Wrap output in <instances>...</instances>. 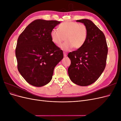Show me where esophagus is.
Here are the masks:
<instances>
[{
	"label": "esophagus",
	"instance_id": "esophagus-1",
	"mask_svg": "<svg viewBox=\"0 0 121 121\" xmlns=\"http://www.w3.org/2000/svg\"><path fill=\"white\" fill-rule=\"evenodd\" d=\"M64 56H65V57H66V56H67V53H66V52H64Z\"/></svg>",
	"mask_w": 121,
	"mask_h": 121
}]
</instances>
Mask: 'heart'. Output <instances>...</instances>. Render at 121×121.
Segmentation results:
<instances>
[{"label":"heart","mask_w":121,"mask_h":121,"mask_svg":"<svg viewBox=\"0 0 121 121\" xmlns=\"http://www.w3.org/2000/svg\"><path fill=\"white\" fill-rule=\"evenodd\" d=\"M57 29H53L50 32L52 41L56 45H60L65 40V41L61 45V48L68 51L73 47L80 49L84 45L88 36V31L85 25L75 22L67 21L60 24Z\"/></svg>","instance_id":"heart-1"}]
</instances>
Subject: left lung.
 Wrapping results in <instances>:
<instances>
[{"instance_id":"8db88e82","label":"left lung","mask_w":121,"mask_h":121,"mask_svg":"<svg viewBox=\"0 0 121 121\" xmlns=\"http://www.w3.org/2000/svg\"><path fill=\"white\" fill-rule=\"evenodd\" d=\"M76 21L86 26L88 36L81 48L68 53L71 61L68 74L73 83L86 86L95 82L104 72L108 48L104 33L92 21L88 19Z\"/></svg>"}]
</instances>
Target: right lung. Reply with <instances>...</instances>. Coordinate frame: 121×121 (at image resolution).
I'll use <instances>...</instances> for the list:
<instances>
[{"label": "right lung", "mask_w": 121, "mask_h": 121, "mask_svg": "<svg viewBox=\"0 0 121 121\" xmlns=\"http://www.w3.org/2000/svg\"><path fill=\"white\" fill-rule=\"evenodd\" d=\"M60 23L57 21L36 20L18 38L16 48L18 71L33 86L48 84L55 67L64 57L63 50L50 38L51 31Z\"/></svg>", "instance_id": "right-lung-1"}]
</instances>
